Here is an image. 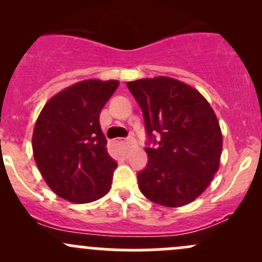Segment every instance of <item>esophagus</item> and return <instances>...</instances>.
<instances>
[{
    "instance_id": "esophagus-1",
    "label": "esophagus",
    "mask_w": 262,
    "mask_h": 262,
    "mask_svg": "<svg viewBox=\"0 0 262 262\" xmlns=\"http://www.w3.org/2000/svg\"><path fill=\"white\" fill-rule=\"evenodd\" d=\"M124 143H125L126 147L130 148L132 146H134V143H136V141H134L133 138H126V139H124Z\"/></svg>"
}]
</instances>
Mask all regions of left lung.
<instances>
[{"mask_svg":"<svg viewBox=\"0 0 262 262\" xmlns=\"http://www.w3.org/2000/svg\"><path fill=\"white\" fill-rule=\"evenodd\" d=\"M138 102L147 133L148 163L137 173L142 194L163 207L196 199L219 168L222 132L209 102L170 77L126 83Z\"/></svg>","mask_w":262,"mask_h":262,"instance_id":"obj_1","label":"left lung"}]
</instances>
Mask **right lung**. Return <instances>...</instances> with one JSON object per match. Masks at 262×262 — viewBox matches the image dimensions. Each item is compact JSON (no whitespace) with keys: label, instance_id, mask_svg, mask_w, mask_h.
Wrapping results in <instances>:
<instances>
[{"label":"right lung","instance_id":"1","mask_svg":"<svg viewBox=\"0 0 262 262\" xmlns=\"http://www.w3.org/2000/svg\"><path fill=\"white\" fill-rule=\"evenodd\" d=\"M118 86V81L78 82L53 96L36 120V166L50 189L68 202H94L110 190L116 162L106 150L99 116Z\"/></svg>","mask_w":262,"mask_h":262}]
</instances>
